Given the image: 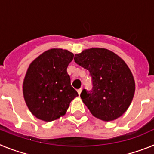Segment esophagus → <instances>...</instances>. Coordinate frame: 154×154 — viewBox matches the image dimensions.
I'll return each mask as SVG.
<instances>
[{
    "instance_id": "34e87169",
    "label": "esophagus",
    "mask_w": 154,
    "mask_h": 154,
    "mask_svg": "<svg viewBox=\"0 0 154 154\" xmlns=\"http://www.w3.org/2000/svg\"><path fill=\"white\" fill-rule=\"evenodd\" d=\"M82 90V89H78V90H77V92H78L79 95H80V94H81Z\"/></svg>"
}]
</instances>
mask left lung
<instances>
[{"label":"left lung","instance_id":"1","mask_svg":"<svg viewBox=\"0 0 154 154\" xmlns=\"http://www.w3.org/2000/svg\"><path fill=\"white\" fill-rule=\"evenodd\" d=\"M74 60L90 73L91 91L80 95L91 113L103 121H112L130 106L135 92V81L126 62L106 48H92L75 55Z\"/></svg>","mask_w":154,"mask_h":154}]
</instances>
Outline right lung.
<instances>
[{"mask_svg":"<svg viewBox=\"0 0 154 154\" xmlns=\"http://www.w3.org/2000/svg\"><path fill=\"white\" fill-rule=\"evenodd\" d=\"M74 55L68 50L52 48L30 64L23 82V94L35 117L51 122L64 116L78 92L67 73Z\"/></svg>","mask_w":154,"mask_h":154,"instance_id":"obj_1","label":"right lung"}]
</instances>
